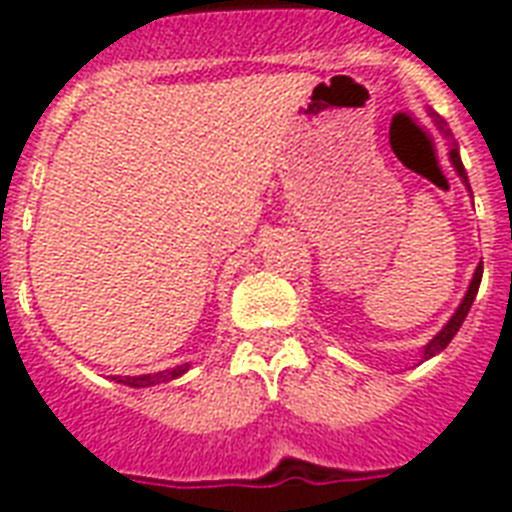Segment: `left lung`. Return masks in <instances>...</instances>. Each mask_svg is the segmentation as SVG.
I'll use <instances>...</instances> for the list:
<instances>
[{
  "label": "left lung",
  "mask_w": 512,
  "mask_h": 512,
  "mask_svg": "<svg viewBox=\"0 0 512 512\" xmlns=\"http://www.w3.org/2000/svg\"><path fill=\"white\" fill-rule=\"evenodd\" d=\"M433 116H436V114H433ZM436 124H438V130L444 132V138H452V130L446 127L444 119H438V116H436ZM449 159H452L457 175H460L462 180H465V185H468V175H465V167H462V162H460V151H457V146H454V143H452V151H449ZM468 188H470V185H468ZM481 273H484V265H478L476 273H473V281H470L468 295H465V300H462L460 308H457V313H454L452 319H449V324H446V327L441 329V332H438V335L428 342V345H425V353H422V358H430V356H436V353H441V350H444L446 345L452 342V337L460 332L462 321H465V316H468V311H470V305H473V300H476V295H478Z\"/></svg>",
  "instance_id": "1"
}]
</instances>
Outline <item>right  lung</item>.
Masks as SVG:
<instances>
[{
	"mask_svg": "<svg viewBox=\"0 0 512 512\" xmlns=\"http://www.w3.org/2000/svg\"><path fill=\"white\" fill-rule=\"evenodd\" d=\"M188 369L185 366H177L172 372H156V374H138V377H116V382H124V385H130V388H148V385H159V382H167V380H175L180 374Z\"/></svg>",
	"mask_w": 512,
	"mask_h": 512,
	"instance_id": "add662e5",
	"label": "right lung"
}]
</instances>
